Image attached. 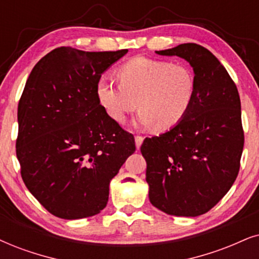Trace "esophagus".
Returning <instances> with one entry per match:
<instances>
[{"instance_id": "esophagus-1", "label": "esophagus", "mask_w": 259, "mask_h": 259, "mask_svg": "<svg viewBox=\"0 0 259 259\" xmlns=\"http://www.w3.org/2000/svg\"><path fill=\"white\" fill-rule=\"evenodd\" d=\"M143 140H145V137H143V136H139V135L135 136V142H136V148L137 149H139L141 145H142Z\"/></svg>"}]
</instances>
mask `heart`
<instances>
[{
  "label": "heart",
  "instance_id": "b5f03b06",
  "mask_svg": "<svg viewBox=\"0 0 259 259\" xmlns=\"http://www.w3.org/2000/svg\"><path fill=\"white\" fill-rule=\"evenodd\" d=\"M117 77L119 84L101 77L97 97L107 116L118 124L139 106L136 125L163 132L181 123L194 103L195 74L185 64L136 57L120 65Z\"/></svg>",
  "mask_w": 259,
  "mask_h": 259
}]
</instances>
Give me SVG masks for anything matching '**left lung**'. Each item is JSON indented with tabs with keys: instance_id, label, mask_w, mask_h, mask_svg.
<instances>
[{
	"instance_id": "8db88e82",
	"label": "left lung",
	"mask_w": 259,
	"mask_h": 259,
	"mask_svg": "<svg viewBox=\"0 0 259 259\" xmlns=\"http://www.w3.org/2000/svg\"><path fill=\"white\" fill-rule=\"evenodd\" d=\"M156 54L189 62L196 94L181 123L141 146L149 201L168 215L198 217L218 204L238 176L244 148L240 98L208 49L186 42Z\"/></svg>"
}]
</instances>
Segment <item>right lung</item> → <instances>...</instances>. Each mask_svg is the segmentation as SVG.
<instances>
[{
    "mask_svg": "<svg viewBox=\"0 0 259 259\" xmlns=\"http://www.w3.org/2000/svg\"><path fill=\"white\" fill-rule=\"evenodd\" d=\"M127 50L57 48L26 81L18 106L21 177L49 212L67 220L99 214L110 182L135 152V139L101 107L97 83Z\"/></svg>",
    "mask_w": 259,
    "mask_h": 259,
    "instance_id": "add662e5",
    "label": "right lung"
}]
</instances>
